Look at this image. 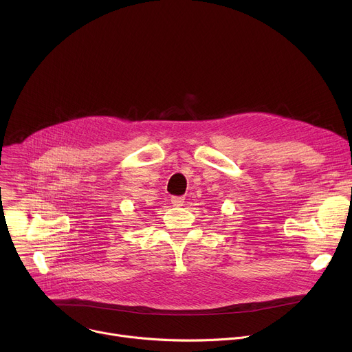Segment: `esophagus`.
Returning a JSON list of instances; mask_svg holds the SVG:
<instances>
[{
  "mask_svg": "<svg viewBox=\"0 0 352 352\" xmlns=\"http://www.w3.org/2000/svg\"><path fill=\"white\" fill-rule=\"evenodd\" d=\"M184 202H185V197H184V196H173V197H171V204H173V206H175V208L182 206Z\"/></svg>",
  "mask_w": 352,
  "mask_h": 352,
  "instance_id": "1",
  "label": "esophagus"
}]
</instances>
